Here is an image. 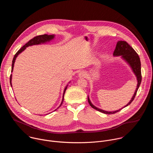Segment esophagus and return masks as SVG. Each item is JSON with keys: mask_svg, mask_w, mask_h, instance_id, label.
<instances>
[{"mask_svg": "<svg viewBox=\"0 0 153 153\" xmlns=\"http://www.w3.org/2000/svg\"><path fill=\"white\" fill-rule=\"evenodd\" d=\"M86 72H85V71H82V72H80L79 74V77H80V78H85V77H86Z\"/></svg>", "mask_w": 153, "mask_h": 153, "instance_id": "obj_1", "label": "esophagus"}]
</instances>
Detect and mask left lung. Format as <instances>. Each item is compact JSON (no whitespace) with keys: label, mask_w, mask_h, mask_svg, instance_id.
I'll use <instances>...</instances> for the list:
<instances>
[{"label":"left lung","mask_w":153,"mask_h":153,"mask_svg":"<svg viewBox=\"0 0 153 153\" xmlns=\"http://www.w3.org/2000/svg\"><path fill=\"white\" fill-rule=\"evenodd\" d=\"M113 56H121V57L128 63V64L129 65L131 68L132 69L133 73H134L135 76L137 77V88L136 89V91L134 92V94L133 96L132 97L131 100L126 105L122 108L121 109L119 110L115 111H106L103 110H101L100 108H98L96 107L94 105L92 104L91 102L89 97L88 96V101L90 106L95 109V110L103 113L104 114H114L117 112H119L120 111L122 108L128 106L131 103L133 100L134 99V97L136 95L137 91L139 88V86L141 83L142 81V74H141V63L140 60V58L137 53L135 51V50L131 47L128 43L125 42V41H119L117 43V45L115 48V50L114 51L113 53Z\"/></svg>","instance_id":"left-lung-1"}]
</instances>
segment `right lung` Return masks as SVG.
I'll list each match as a JSON object with an SVG mask.
<instances>
[{"mask_svg": "<svg viewBox=\"0 0 153 153\" xmlns=\"http://www.w3.org/2000/svg\"><path fill=\"white\" fill-rule=\"evenodd\" d=\"M54 37V35H48V34H43V35H40V36H36L34 37L33 39H31L30 40H29V42H28L26 44L23 46L16 53V54L14 55V57H13V61H12V68H11V72H13V68H14V63H15V60H16V57H17V56L21 53L22 51H24L27 47H29V46H32V45H39V44H41V43H46L47 42H50V40H53ZM11 79H12V74H11L10 76V84H11V86H12V83H11ZM68 85H67V86L65 87V90L63 91V97H62V102L60 103V105H59V106L57 108V109L62 105L63 102V99H64V94H65V91H66L67 88V86H68ZM57 110V109H56ZM55 110V111H56Z\"/></svg>", "mask_w": 153, "mask_h": 153, "instance_id": "1", "label": "right lung"}]
</instances>
